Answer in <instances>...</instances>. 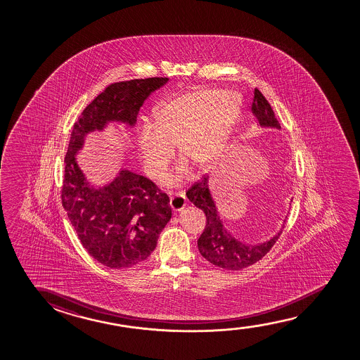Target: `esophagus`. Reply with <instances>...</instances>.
Instances as JSON below:
<instances>
[{"label":"esophagus","mask_w":360,"mask_h":360,"mask_svg":"<svg viewBox=\"0 0 360 360\" xmlns=\"http://www.w3.org/2000/svg\"><path fill=\"white\" fill-rule=\"evenodd\" d=\"M171 207L173 212H181L186 207V194L184 192H178L171 197Z\"/></svg>","instance_id":"obj_1"}]
</instances>
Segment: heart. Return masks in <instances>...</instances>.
I'll return each mask as SVG.
<instances>
[{
	"mask_svg": "<svg viewBox=\"0 0 360 360\" xmlns=\"http://www.w3.org/2000/svg\"><path fill=\"white\" fill-rule=\"evenodd\" d=\"M242 108L241 96L217 89H195L163 99L153 110L151 124H143L135 148L148 177L167 166L171 146L198 169L212 166L225 148ZM187 173L186 166L163 176L161 183L174 187Z\"/></svg>",
	"mask_w": 360,
	"mask_h": 360,
	"instance_id": "1",
	"label": "heart"
}]
</instances>
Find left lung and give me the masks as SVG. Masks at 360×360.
<instances>
[{"mask_svg": "<svg viewBox=\"0 0 360 360\" xmlns=\"http://www.w3.org/2000/svg\"><path fill=\"white\" fill-rule=\"evenodd\" d=\"M251 109L252 114L257 119V127L281 130V124L276 120L271 104L268 103L259 89H255ZM187 198L207 217V225L198 240V250L214 266L227 271H240L252 266L271 251L281 236V229L274 236L261 243H246L233 236L224 225L209 188V177L204 176L200 182L195 183L188 191Z\"/></svg>", "mask_w": 360, "mask_h": 360, "instance_id": "8db88e82", "label": "left lung"}]
</instances>
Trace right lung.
<instances>
[{"label":"right lung","instance_id":"right-lung-1","mask_svg":"<svg viewBox=\"0 0 360 360\" xmlns=\"http://www.w3.org/2000/svg\"><path fill=\"white\" fill-rule=\"evenodd\" d=\"M167 81L151 77L110 84L84 108L71 131L63 207L86 251L109 268H129L151 255L172 217L169 198L150 179L127 168H120L103 186H96L76 158L89 134L102 133L114 123L134 128L145 99Z\"/></svg>","mask_w":360,"mask_h":360}]
</instances>
